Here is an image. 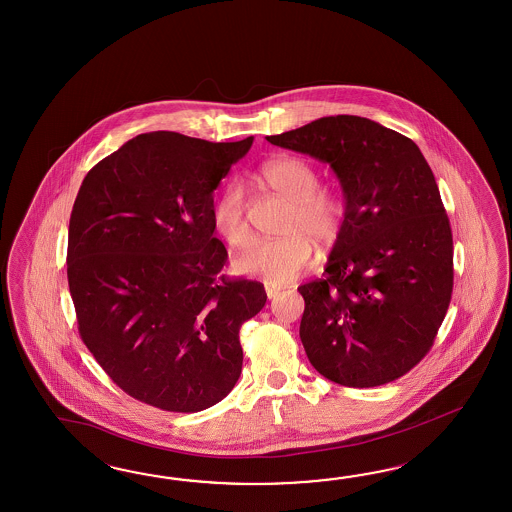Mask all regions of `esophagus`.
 I'll list each match as a JSON object with an SVG mask.
<instances>
[{"label": "esophagus", "instance_id": "1", "mask_svg": "<svg viewBox=\"0 0 512 512\" xmlns=\"http://www.w3.org/2000/svg\"><path fill=\"white\" fill-rule=\"evenodd\" d=\"M277 294H279V289H276V287H270V285H266V296H268V300L276 298Z\"/></svg>", "mask_w": 512, "mask_h": 512}]
</instances>
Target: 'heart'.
I'll return each instance as SVG.
<instances>
[{"mask_svg":"<svg viewBox=\"0 0 512 512\" xmlns=\"http://www.w3.org/2000/svg\"><path fill=\"white\" fill-rule=\"evenodd\" d=\"M259 179L291 203L281 227L285 236L255 242L236 257L235 268L240 274L261 277L270 285H287L311 264V239L318 246L335 242L345 223V203L339 195L318 190L317 169L296 156H279L264 162L259 167ZM212 220L233 248H244L251 242L248 195L240 182L223 188Z\"/></svg>","mask_w":512,"mask_h":512,"instance_id":"1","label":"heart"}]
</instances>
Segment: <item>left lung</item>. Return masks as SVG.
Masks as SVG:
<instances>
[{
    "label": "left lung",
    "instance_id": "1",
    "mask_svg": "<svg viewBox=\"0 0 512 512\" xmlns=\"http://www.w3.org/2000/svg\"><path fill=\"white\" fill-rule=\"evenodd\" d=\"M266 139L330 164L345 223L304 296L300 339L324 378L382 386L427 356L453 292V235L414 141L358 115L322 117Z\"/></svg>",
    "mask_w": 512,
    "mask_h": 512
}]
</instances>
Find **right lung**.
Listing matches in <instances>:
<instances>
[{
    "label": "right lung",
    "mask_w": 512,
    "mask_h": 512,
    "mask_svg": "<svg viewBox=\"0 0 512 512\" xmlns=\"http://www.w3.org/2000/svg\"><path fill=\"white\" fill-rule=\"evenodd\" d=\"M253 138L212 143L139 134L93 167L74 201L67 276L78 330L130 397L201 412L242 373L238 332L264 304L263 283L221 274L214 190Z\"/></svg>",
    "instance_id": "1"
}]
</instances>
